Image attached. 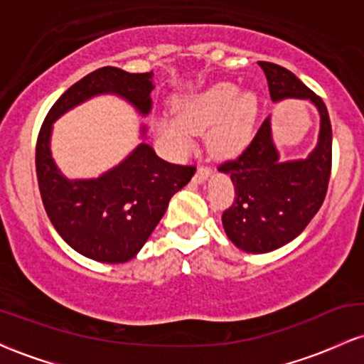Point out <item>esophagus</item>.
<instances>
[{
	"label": "esophagus",
	"mask_w": 364,
	"mask_h": 364,
	"mask_svg": "<svg viewBox=\"0 0 364 364\" xmlns=\"http://www.w3.org/2000/svg\"><path fill=\"white\" fill-rule=\"evenodd\" d=\"M210 173H212V171L208 168H198V169H196L195 176H193V181L195 183H205L208 176H210Z\"/></svg>",
	"instance_id": "34e87169"
}]
</instances>
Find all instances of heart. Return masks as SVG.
Instances as JSON below:
<instances>
[{
	"mask_svg": "<svg viewBox=\"0 0 364 364\" xmlns=\"http://www.w3.org/2000/svg\"><path fill=\"white\" fill-rule=\"evenodd\" d=\"M174 114L154 118V129L174 154L185 156L193 149L195 133H208V147L219 157L243 152L253 136L258 99L253 92H241L235 83H217L202 94L176 101Z\"/></svg>",
	"mask_w": 364,
	"mask_h": 364,
	"instance_id": "b5f03b06",
	"label": "heart"
}]
</instances>
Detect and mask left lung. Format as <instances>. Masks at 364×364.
I'll return each instance as SVG.
<instances>
[{"label": "left lung", "mask_w": 364, "mask_h": 364, "mask_svg": "<svg viewBox=\"0 0 364 364\" xmlns=\"http://www.w3.org/2000/svg\"><path fill=\"white\" fill-rule=\"evenodd\" d=\"M258 65L272 102L308 101L318 112L320 127L306 157L284 161L269 116L245 152L219 168L231 176L236 191L235 202L223 214L224 231L246 253L274 252L301 235L323 203L332 166V127L323 101L289 70L267 61Z\"/></svg>", "instance_id": "8db88e82"}]
</instances>
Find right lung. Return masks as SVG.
Returning <instances> with one entry per match:
<instances>
[{
    "label": "right lung",
    "instance_id": "add662e5",
    "mask_svg": "<svg viewBox=\"0 0 364 364\" xmlns=\"http://www.w3.org/2000/svg\"><path fill=\"white\" fill-rule=\"evenodd\" d=\"M154 73H128L104 66L73 83L46 116L36 149L37 181L49 220L77 253L102 263L132 260L147 243L164 215L169 200L193 178L191 166L171 164L147 141V124L139 129L140 144L119 164L97 178H68L51 150L54 123L80 104L114 95L141 118L152 111Z\"/></svg>",
    "mask_w": 364,
    "mask_h": 364
}]
</instances>
